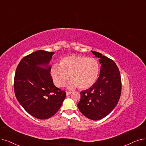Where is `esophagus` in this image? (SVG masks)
Masks as SVG:
<instances>
[{
	"mask_svg": "<svg viewBox=\"0 0 146 146\" xmlns=\"http://www.w3.org/2000/svg\"><path fill=\"white\" fill-rule=\"evenodd\" d=\"M66 95H70L71 93V92H68V91H66Z\"/></svg>",
	"mask_w": 146,
	"mask_h": 146,
	"instance_id": "esophagus-1",
	"label": "esophagus"
}]
</instances>
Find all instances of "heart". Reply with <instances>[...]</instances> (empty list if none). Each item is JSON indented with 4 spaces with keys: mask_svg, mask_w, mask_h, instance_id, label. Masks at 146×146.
Returning <instances> with one entry per match:
<instances>
[{
    "mask_svg": "<svg viewBox=\"0 0 146 146\" xmlns=\"http://www.w3.org/2000/svg\"><path fill=\"white\" fill-rule=\"evenodd\" d=\"M100 72L98 60L92 57L83 56H71L63 57L60 66L54 65L50 69V74L54 84L58 87H62L69 75L71 80L68 87L84 90L90 88L95 83Z\"/></svg>",
    "mask_w": 146,
    "mask_h": 146,
    "instance_id": "b5f03b06",
    "label": "heart"
}]
</instances>
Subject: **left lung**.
<instances>
[{"instance_id":"obj_1","label":"left lung","mask_w":146,"mask_h":146,"mask_svg":"<svg viewBox=\"0 0 146 146\" xmlns=\"http://www.w3.org/2000/svg\"><path fill=\"white\" fill-rule=\"evenodd\" d=\"M92 52L100 58V75L91 87L80 92L81 99L77 106L86 117L98 120L109 114L117 104L121 81L119 68L113 60L98 52Z\"/></svg>"}]
</instances>
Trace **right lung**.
Masks as SVG:
<instances>
[{"label": "right lung", "instance_id": "add662e5", "mask_svg": "<svg viewBox=\"0 0 146 146\" xmlns=\"http://www.w3.org/2000/svg\"><path fill=\"white\" fill-rule=\"evenodd\" d=\"M53 52L38 50L24 57L17 67L14 89L17 100L34 117L47 119L62 106L66 92L53 84L48 66ZM45 66L46 69L39 67Z\"/></svg>", "mask_w": 146, "mask_h": 146}]
</instances>
